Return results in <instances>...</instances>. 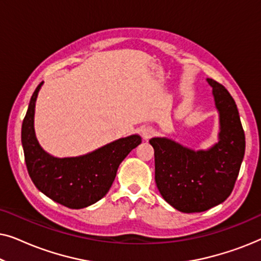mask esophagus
Returning <instances> with one entry per match:
<instances>
[{
  "mask_svg": "<svg viewBox=\"0 0 261 261\" xmlns=\"http://www.w3.org/2000/svg\"><path fill=\"white\" fill-rule=\"evenodd\" d=\"M153 134H154V129H153L152 127H144L141 129V135L145 140H147V139L151 138Z\"/></svg>",
  "mask_w": 261,
  "mask_h": 261,
  "instance_id": "obj_1",
  "label": "esophagus"
}]
</instances>
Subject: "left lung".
Wrapping results in <instances>:
<instances>
[{"label":"left lung","mask_w":261,"mask_h":261,"mask_svg":"<svg viewBox=\"0 0 261 261\" xmlns=\"http://www.w3.org/2000/svg\"><path fill=\"white\" fill-rule=\"evenodd\" d=\"M219 112V141L192 149L169 138H152L155 183L163 198L181 213H201L226 201L233 191L245 155V133L233 97L212 78Z\"/></svg>","instance_id":"8db88e82"}]
</instances>
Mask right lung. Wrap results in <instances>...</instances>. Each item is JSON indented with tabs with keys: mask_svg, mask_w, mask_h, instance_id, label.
<instances>
[{
	"mask_svg": "<svg viewBox=\"0 0 261 261\" xmlns=\"http://www.w3.org/2000/svg\"><path fill=\"white\" fill-rule=\"evenodd\" d=\"M42 83L32 95L21 129L28 173L38 190L55 202L71 209L87 208L107 195L120 164L141 144V137L133 134L117 139L83 155H51L39 144L34 130L35 102Z\"/></svg>",
	"mask_w": 261,
	"mask_h": 261,
	"instance_id": "add662e5",
	"label": "right lung"
}]
</instances>
